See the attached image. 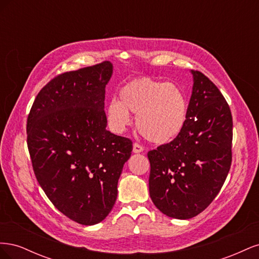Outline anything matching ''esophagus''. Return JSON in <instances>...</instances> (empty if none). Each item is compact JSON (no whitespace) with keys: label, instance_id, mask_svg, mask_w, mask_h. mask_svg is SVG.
Masks as SVG:
<instances>
[{"label":"esophagus","instance_id":"34e87169","mask_svg":"<svg viewBox=\"0 0 259 259\" xmlns=\"http://www.w3.org/2000/svg\"><path fill=\"white\" fill-rule=\"evenodd\" d=\"M144 151V147L142 145H139L137 143H134V145H133V152L134 153H140Z\"/></svg>","mask_w":259,"mask_h":259}]
</instances>
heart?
Returning a JSON list of instances; mask_svg holds the SVG:
<instances>
[{"mask_svg":"<svg viewBox=\"0 0 259 259\" xmlns=\"http://www.w3.org/2000/svg\"><path fill=\"white\" fill-rule=\"evenodd\" d=\"M189 104L183 90L175 83L148 76L135 77L119 91V100L107 105L106 117L112 132L121 134L136 115V126L147 140L167 144L186 126Z\"/></svg>","mask_w":259,"mask_h":259,"instance_id":"b5f03b06","label":"heart"}]
</instances>
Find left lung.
<instances>
[{
	"mask_svg": "<svg viewBox=\"0 0 259 259\" xmlns=\"http://www.w3.org/2000/svg\"><path fill=\"white\" fill-rule=\"evenodd\" d=\"M192 94L186 126L170 143L148 152L149 192L163 214L189 219L215 199L232 160V115L207 76L191 70Z\"/></svg>",
	"mask_w": 259,
	"mask_h": 259,
	"instance_id": "obj_1",
	"label": "left lung"
}]
</instances>
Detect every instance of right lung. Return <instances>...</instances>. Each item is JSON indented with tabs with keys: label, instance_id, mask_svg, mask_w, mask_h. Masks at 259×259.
I'll use <instances>...</instances> for the list:
<instances>
[{
	"label": "right lung",
	"instance_id": "add662e5",
	"mask_svg": "<svg viewBox=\"0 0 259 259\" xmlns=\"http://www.w3.org/2000/svg\"><path fill=\"white\" fill-rule=\"evenodd\" d=\"M110 61L65 72L37 94L27 143L38 184L59 211L91 226L110 213L132 140L106 130Z\"/></svg>",
	"mask_w": 259,
	"mask_h": 259
}]
</instances>
